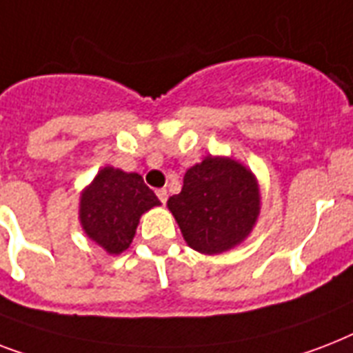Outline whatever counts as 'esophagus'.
Wrapping results in <instances>:
<instances>
[{"mask_svg":"<svg viewBox=\"0 0 353 353\" xmlns=\"http://www.w3.org/2000/svg\"><path fill=\"white\" fill-rule=\"evenodd\" d=\"M155 194H157V198H159L161 203L165 205L166 199H168V190H166V188H159V190H155Z\"/></svg>","mask_w":353,"mask_h":353,"instance_id":"esophagus-1","label":"esophagus"}]
</instances>
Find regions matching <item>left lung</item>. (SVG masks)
<instances>
[{
	"label": "left lung",
	"instance_id": "left-lung-1",
	"mask_svg": "<svg viewBox=\"0 0 353 353\" xmlns=\"http://www.w3.org/2000/svg\"><path fill=\"white\" fill-rule=\"evenodd\" d=\"M168 209L188 245L220 254L245 240L260 214V188L251 170L229 157H205L190 166Z\"/></svg>",
	"mask_w": 353,
	"mask_h": 353
}]
</instances>
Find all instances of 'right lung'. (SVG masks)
<instances>
[{"mask_svg":"<svg viewBox=\"0 0 353 353\" xmlns=\"http://www.w3.org/2000/svg\"><path fill=\"white\" fill-rule=\"evenodd\" d=\"M161 205L143 177L104 166L80 196V223L91 240L110 254H121L132 243L139 218Z\"/></svg>","mask_w":353,"mask_h":353,"instance_id":"add662e5","label":"right lung"}]
</instances>
